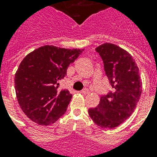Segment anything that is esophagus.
<instances>
[{"instance_id": "34e87169", "label": "esophagus", "mask_w": 157, "mask_h": 157, "mask_svg": "<svg viewBox=\"0 0 157 157\" xmlns=\"http://www.w3.org/2000/svg\"><path fill=\"white\" fill-rule=\"evenodd\" d=\"M81 93L83 94H90V90L88 89H84L83 90L81 91Z\"/></svg>"}]
</instances>
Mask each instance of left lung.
<instances>
[{
  "instance_id": "obj_1",
  "label": "left lung",
  "mask_w": 157,
  "mask_h": 157,
  "mask_svg": "<svg viewBox=\"0 0 157 157\" xmlns=\"http://www.w3.org/2000/svg\"><path fill=\"white\" fill-rule=\"evenodd\" d=\"M95 50L103 59L112 92L102 96L98 105L89 109L97 125L112 129L129 118L136 108L142 94L139 69L131 54L118 45L105 43Z\"/></svg>"
}]
</instances>
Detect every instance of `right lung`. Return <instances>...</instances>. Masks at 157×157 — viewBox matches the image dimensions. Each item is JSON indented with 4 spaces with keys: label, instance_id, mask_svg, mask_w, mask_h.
Here are the masks:
<instances>
[{
    "label": "right lung",
    "instance_id": "obj_1",
    "mask_svg": "<svg viewBox=\"0 0 157 157\" xmlns=\"http://www.w3.org/2000/svg\"><path fill=\"white\" fill-rule=\"evenodd\" d=\"M83 51L44 45L22 60L14 76L16 97L22 111L33 122L49 125L65 113L72 95L67 90L59 92V82Z\"/></svg>",
    "mask_w": 157,
    "mask_h": 157
}]
</instances>
